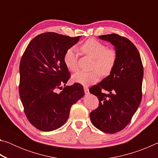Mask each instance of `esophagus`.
Instances as JSON below:
<instances>
[{"instance_id": "34e87169", "label": "esophagus", "mask_w": 158, "mask_h": 158, "mask_svg": "<svg viewBox=\"0 0 158 158\" xmlns=\"http://www.w3.org/2000/svg\"><path fill=\"white\" fill-rule=\"evenodd\" d=\"M84 92H85V95L89 94V88L86 87V86H84Z\"/></svg>"}]
</instances>
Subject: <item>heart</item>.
I'll return each instance as SVG.
<instances>
[{
	"instance_id": "obj_1",
	"label": "heart",
	"mask_w": 158,
	"mask_h": 158,
	"mask_svg": "<svg viewBox=\"0 0 158 158\" xmlns=\"http://www.w3.org/2000/svg\"><path fill=\"white\" fill-rule=\"evenodd\" d=\"M80 49L85 55L94 59L93 69H98L103 75H107L111 73L116 61V53L114 50L107 49L106 45L94 39L88 40ZM63 60L69 71H76L78 68L77 50L73 47L68 49L64 55ZM98 71L97 69L90 73L79 71L73 76L72 80L83 85H92L100 79V73Z\"/></svg>"
}]
</instances>
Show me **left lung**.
<instances>
[{
    "instance_id": "left-lung-1",
    "label": "left lung",
    "mask_w": 158,
    "mask_h": 158,
    "mask_svg": "<svg viewBox=\"0 0 158 158\" xmlns=\"http://www.w3.org/2000/svg\"><path fill=\"white\" fill-rule=\"evenodd\" d=\"M99 38L114 47L116 61L109 75L89 90L99 100L98 108L90 114V118L98 130L113 134L127 126L140 105L143 69L139 53L129 40L117 34Z\"/></svg>"
}]
</instances>
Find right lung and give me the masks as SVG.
Segmentation results:
<instances>
[{"label":"right lung","instance_id":"right-lung-1","mask_svg":"<svg viewBox=\"0 0 158 158\" xmlns=\"http://www.w3.org/2000/svg\"><path fill=\"white\" fill-rule=\"evenodd\" d=\"M81 36L71 37L44 33L32 40L19 65L21 101L29 122L44 132L60 127L68 120L71 106L84 95L79 84L64 86L69 78L63 57Z\"/></svg>","mask_w":158,"mask_h":158}]
</instances>
